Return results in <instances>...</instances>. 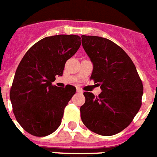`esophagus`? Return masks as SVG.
<instances>
[{
    "label": "esophagus",
    "mask_w": 157,
    "mask_h": 157,
    "mask_svg": "<svg viewBox=\"0 0 157 157\" xmlns=\"http://www.w3.org/2000/svg\"><path fill=\"white\" fill-rule=\"evenodd\" d=\"M76 92H77L78 94H82L83 93V91L80 89V88H76Z\"/></svg>",
    "instance_id": "1"
}]
</instances>
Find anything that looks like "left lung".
Masks as SVG:
<instances>
[{"instance_id": "1", "label": "left lung", "mask_w": 157, "mask_h": 157, "mask_svg": "<svg viewBox=\"0 0 157 157\" xmlns=\"http://www.w3.org/2000/svg\"><path fill=\"white\" fill-rule=\"evenodd\" d=\"M81 39L94 64L90 79L101 89L98 97L84 93L81 120L94 133L114 136L128 127L140 109L142 81L131 58L114 42L98 36Z\"/></svg>"}]
</instances>
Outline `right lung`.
Instances as JSON below:
<instances>
[{"instance_id":"right-lung-1","label":"right lung","mask_w":157,"mask_h":157,"mask_svg":"<svg viewBox=\"0 0 157 157\" xmlns=\"http://www.w3.org/2000/svg\"><path fill=\"white\" fill-rule=\"evenodd\" d=\"M81 44V37L59 34L46 37L28 50L15 72L10 97L21 127L38 137L53 133L61 124L64 108L76 93L67 85L52 84L62 76L66 61Z\"/></svg>"}]
</instances>
